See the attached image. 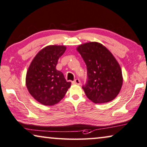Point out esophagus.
<instances>
[{"label": "esophagus", "instance_id": "34e87169", "mask_svg": "<svg viewBox=\"0 0 147 147\" xmlns=\"http://www.w3.org/2000/svg\"><path fill=\"white\" fill-rule=\"evenodd\" d=\"M73 84H77V85H80V80L79 79H75L73 82Z\"/></svg>", "mask_w": 147, "mask_h": 147}]
</instances>
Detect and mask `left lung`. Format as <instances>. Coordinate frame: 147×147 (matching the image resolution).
I'll return each mask as SVG.
<instances>
[{
    "instance_id": "8db88e82",
    "label": "left lung",
    "mask_w": 147,
    "mask_h": 147,
    "mask_svg": "<svg viewBox=\"0 0 147 147\" xmlns=\"http://www.w3.org/2000/svg\"><path fill=\"white\" fill-rule=\"evenodd\" d=\"M76 50L87 67L88 81L82 88L95 103L113 100L122 88V69L117 60L105 46L97 42L80 44Z\"/></svg>"
}]
</instances>
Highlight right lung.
Masks as SVG:
<instances>
[{
  "label": "right lung",
  "instance_id": "right-lung-1",
  "mask_svg": "<svg viewBox=\"0 0 147 147\" xmlns=\"http://www.w3.org/2000/svg\"><path fill=\"white\" fill-rule=\"evenodd\" d=\"M66 46L50 45L39 51L33 58L26 74V86L33 98L46 106L56 104L71 87L63 74L56 69L59 58Z\"/></svg>",
  "mask_w": 147,
  "mask_h": 147
}]
</instances>
